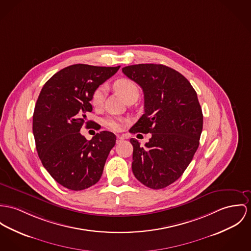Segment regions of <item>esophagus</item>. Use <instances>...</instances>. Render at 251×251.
I'll return each instance as SVG.
<instances>
[{
  "mask_svg": "<svg viewBox=\"0 0 251 251\" xmlns=\"http://www.w3.org/2000/svg\"><path fill=\"white\" fill-rule=\"evenodd\" d=\"M124 140V137H122V136H119V135H117L116 136V143H120L121 141H123Z\"/></svg>",
  "mask_w": 251,
  "mask_h": 251,
  "instance_id": "34e87169",
  "label": "esophagus"
}]
</instances>
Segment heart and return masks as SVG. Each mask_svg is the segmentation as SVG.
I'll return each mask as SVG.
<instances>
[{"label":"heart","instance_id":"b5f03b06","mask_svg":"<svg viewBox=\"0 0 251 251\" xmlns=\"http://www.w3.org/2000/svg\"><path fill=\"white\" fill-rule=\"evenodd\" d=\"M114 89L124 100H126L127 98L133 97V96L138 97V95H139V90H138L137 85L134 81H132L128 78H120V79L116 80L114 84ZM103 99H104V88L98 87L92 96L91 103L95 108H98L102 105ZM105 125L114 131H117L121 128L122 122L119 118H117L116 116H109L105 119Z\"/></svg>","mask_w":251,"mask_h":251}]
</instances>
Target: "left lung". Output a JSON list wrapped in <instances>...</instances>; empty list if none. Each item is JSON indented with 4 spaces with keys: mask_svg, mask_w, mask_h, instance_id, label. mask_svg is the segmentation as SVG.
<instances>
[{
    "mask_svg": "<svg viewBox=\"0 0 251 251\" xmlns=\"http://www.w3.org/2000/svg\"><path fill=\"white\" fill-rule=\"evenodd\" d=\"M122 72L144 94V114L130 133L152 134L144 147L130 139L133 173L145 186L162 189L183 174L199 147L203 116L197 93L182 75L164 65H132Z\"/></svg>",
    "mask_w": 251,
    "mask_h": 251,
    "instance_id": "obj_1",
    "label": "left lung"
}]
</instances>
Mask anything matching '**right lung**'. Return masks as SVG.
I'll list each match as a JSON object with an SVG mask.
<instances>
[{
	"label": "right lung",
	"instance_id": "add662e5",
	"mask_svg": "<svg viewBox=\"0 0 251 251\" xmlns=\"http://www.w3.org/2000/svg\"><path fill=\"white\" fill-rule=\"evenodd\" d=\"M76 64L50 78L39 95L32 121L36 150L43 166L62 186L79 191L100 179L106 159L116 145L111 132L97 133L91 140L80 129L87 121L97 88L119 70Z\"/></svg>",
	"mask_w": 251,
	"mask_h": 251
}]
</instances>
